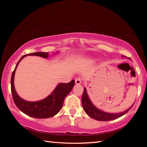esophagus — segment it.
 <instances>
[{
    "label": "esophagus",
    "mask_w": 147,
    "mask_h": 147,
    "mask_svg": "<svg viewBox=\"0 0 147 147\" xmlns=\"http://www.w3.org/2000/svg\"><path fill=\"white\" fill-rule=\"evenodd\" d=\"M75 84L76 85H80L82 84V80H81L80 78H77L75 79Z\"/></svg>",
    "instance_id": "obj_1"
}]
</instances>
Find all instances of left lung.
<instances>
[{
    "instance_id": "obj_1",
    "label": "left lung",
    "mask_w": 147,
    "mask_h": 147,
    "mask_svg": "<svg viewBox=\"0 0 147 147\" xmlns=\"http://www.w3.org/2000/svg\"><path fill=\"white\" fill-rule=\"evenodd\" d=\"M122 57H123L124 56L122 55ZM127 59L131 60L129 57H127ZM82 103L83 110L85 111L87 115H88L90 117L94 119L100 121H112L123 116V115L126 114L131 109L134 105L133 104L132 106H131L129 109H126L125 111L119 112V113H109V112H104L98 109L96 106L93 105L88 95L86 88H84V91L82 97Z\"/></svg>"
}]
</instances>
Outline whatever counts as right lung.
<instances>
[{
	"instance_id": "add662e5",
	"label": "right lung",
	"mask_w": 147,
	"mask_h": 147,
	"mask_svg": "<svg viewBox=\"0 0 147 147\" xmlns=\"http://www.w3.org/2000/svg\"><path fill=\"white\" fill-rule=\"evenodd\" d=\"M59 53V51L56 52L54 55L57 54ZM27 55L40 56L45 59H47L50 56L47 52H35L24 55L20 59V60L18 61L16 65L14 71L12 72L11 80V92L13 100L17 107L21 112L30 117L45 119L54 116L61 111L65 96L71 92L74 87V80H72L71 82L68 83H58L57 86L51 94L46 98L38 101H27L21 98L15 90L14 83V75L20 62Z\"/></svg>"
}]
</instances>
